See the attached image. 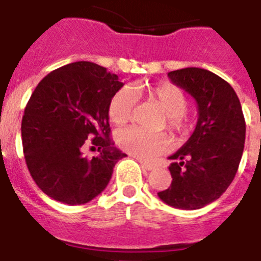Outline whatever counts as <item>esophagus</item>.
Wrapping results in <instances>:
<instances>
[{"label": "esophagus", "mask_w": 261, "mask_h": 261, "mask_svg": "<svg viewBox=\"0 0 261 261\" xmlns=\"http://www.w3.org/2000/svg\"><path fill=\"white\" fill-rule=\"evenodd\" d=\"M140 164H141V165H142V168H145L146 170H153L156 168V166L153 165V164L147 163V161H143V160H141V159H140Z\"/></svg>", "instance_id": "34e87169"}]
</instances>
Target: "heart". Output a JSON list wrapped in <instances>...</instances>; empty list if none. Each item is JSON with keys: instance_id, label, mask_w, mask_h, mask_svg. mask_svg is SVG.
<instances>
[{"instance_id": "heart-1", "label": "heart", "mask_w": 261, "mask_h": 261, "mask_svg": "<svg viewBox=\"0 0 261 261\" xmlns=\"http://www.w3.org/2000/svg\"><path fill=\"white\" fill-rule=\"evenodd\" d=\"M137 95L147 96V98L155 101L160 106L161 110L166 114V128L173 135L186 136L190 132L191 124L185 115L188 108L187 96L179 87L169 82H161L147 88L136 87L132 89L123 87L118 89L110 98L108 106V115L111 123L123 125L130 120L137 102ZM116 140L124 151L143 160H151L169 147V140L165 135H151L135 126L120 130Z\"/></svg>"}]
</instances>
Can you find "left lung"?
Segmentation results:
<instances>
[{
	"label": "left lung",
	"mask_w": 261,
	"mask_h": 261,
	"mask_svg": "<svg viewBox=\"0 0 261 261\" xmlns=\"http://www.w3.org/2000/svg\"><path fill=\"white\" fill-rule=\"evenodd\" d=\"M168 76L195 98L198 119L187 142L169 156L172 185L158 196L177 209H201L234 179L246 136L244 113L230 84L206 69L185 68Z\"/></svg>",
	"instance_id": "8db88e82"
}]
</instances>
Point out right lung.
<instances>
[{
    "mask_svg": "<svg viewBox=\"0 0 261 261\" xmlns=\"http://www.w3.org/2000/svg\"><path fill=\"white\" fill-rule=\"evenodd\" d=\"M123 84L103 66L76 61L36 87L24 110L21 141L29 173L47 196L82 205L109 185L115 164L126 156L109 137V101ZM89 143L100 151L92 159L83 156Z\"/></svg>",
    "mask_w": 261,
    "mask_h": 261,
    "instance_id": "right-lung-1",
    "label": "right lung"
}]
</instances>
